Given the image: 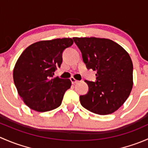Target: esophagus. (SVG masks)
Returning <instances> with one entry per match:
<instances>
[{
  "instance_id": "esophagus-1",
  "label": "esophagus",
  "mask_w": 148,
  "mask_h": 148,
  "mask_svg": "<svg viewBox=\"0 0 148 148\" xmlns=\"http://www.w3.org/2000/svg\"><path fill=\"white\" fill-rule=\"evenodd\" d=\"M70 80H71V83H72V84H77V83L79 82L78 80H77V79H74V77H71Z\"/></svg>"
}]
</instances>
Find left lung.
Instances as JSON below:
<instances>
[{"mask_svg":"<svg viewBox=\"0 0 148 148\" xmlns=\"http://www.w3.org/2000/svg\"><path fill=\"white\" fill-rule=\"evenodd\" d=\"M73 39L81 51L86 68L97 71L95 82L85 80L89 91L79 97L80 103L95 114H112L124 104L132 90L133 65L129 53L107 38Z\"/></svg>","mask_w":148,"mask_h":148,"instance_id":"obj_1","label":"left lung"}]
</instances>
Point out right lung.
<instances>
[{
    "instance_id": "obj_1",
    "label": "right lung",
    "mask_w": 148,
    "mask_h": 148,
    "mask_svg": "<svg viewBox=\"0 0 148 148\" xmlns=\"http://www.w3.org/2000/svg\"><path fill=\"white\" fill-rule=\"evenodd\" d=\"M74 43L70 38L36 42L21 54L13 69V81L25 104L37 112H47L61 105L71 87L70 79L53 78L62 63L64 50Z\"/></svg>"
}]
</instances>
